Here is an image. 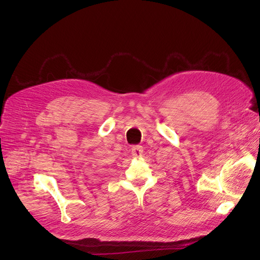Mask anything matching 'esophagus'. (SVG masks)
Masks as SVG:
<instances>
[{
	"instance_id": "obj_1",
	"label": "esophagus",
	"mask_w": 260,
	"mask_h": 260,
	"mask_svg": "<svg viewBox=\"0 0 260 260\" xmlns=\"http://www.w3.org/2000/svg\"><path fill=\"white\" fill-rule=\"evenodd\" d=\"M131 152H132V156L136 157V158H138V157L142 156V154H143V147L141 146V145H136V146L132 147Z\"/></svg>"
}]
</instances>
